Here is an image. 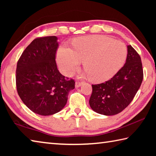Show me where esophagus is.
I'll use <instances>...</instances> for the list:
<instances>
[{"instance_id":"esophagus-1","label":"esophagus","mask_w":156,"mask_h":156,"mask_svg":"<svg viewBox=\"0 0 156 156\" xmlns=\"http://www.w3.org/2000/svg\"><path fill=\"white\" fill-rule=\"evenodd\" d=\"M82 84L83 83L80 81H76V87H80L82 85Z\"/></svg>"}]
</instances>
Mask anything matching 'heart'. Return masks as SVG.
Here are the masks:
<instances>
[{
  "instance_id": "1",
  "label": "heart",
  "mask_w": 156,
  "mask_h": 156,
  "mask_svg": "<svg viewBox=\"0 0 156 156\" xmlns=\"http://www.w3.org/2000/svg\"><path fill=\"white\" fill-rule=\"evenodd\" d=\"M126 47L122 42L105 36L81 37L72 43V49L62 46L58 50L57 61L62 72L70 75L82 61L85 76L94 82L113 77L125 62Z\"/></svg>"
}]
</instances>
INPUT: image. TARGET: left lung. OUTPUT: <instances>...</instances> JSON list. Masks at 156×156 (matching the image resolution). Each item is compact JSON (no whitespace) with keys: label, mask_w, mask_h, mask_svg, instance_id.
I'll return each instance as SVG.
<instances>
[{"label":"left lung","mask_w":156,"mask_h":156,"mask_svg":"<svg viewBox=\"0 0 156 156\" xmlns=\"http://www.w3.org/2000/svg\"><path fill=\"white\" fill-rule=\"evenodd\" d=\"M142 80L143 69L141 58L133 47L128 45L125 65L110 80L92 84V93L89 99L90 107L100 114H118L131 103Z\"/></svg>","instance_id":"1"}]
</instances>
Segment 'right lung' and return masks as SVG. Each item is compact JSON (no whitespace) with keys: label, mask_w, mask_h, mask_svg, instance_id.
Masks as SVG:
<instances>
[{"label":"right lung","mask_w":156,"mask_h":156,"mask_svg":"<svg viewBox=\"0 0 156 156\" xmlns=\"http://www.w3.org/2000/svg\"><path fill=\"white\" fill-rule=\"evenodd\" d=\"M55 36L39 37L21 54L16 71V84L26 106L42 115L56 113L67 102L75 81L59 72L56 62L58 47Z\"/></svg>","instance_id":"add662e5"}]
</instances>
